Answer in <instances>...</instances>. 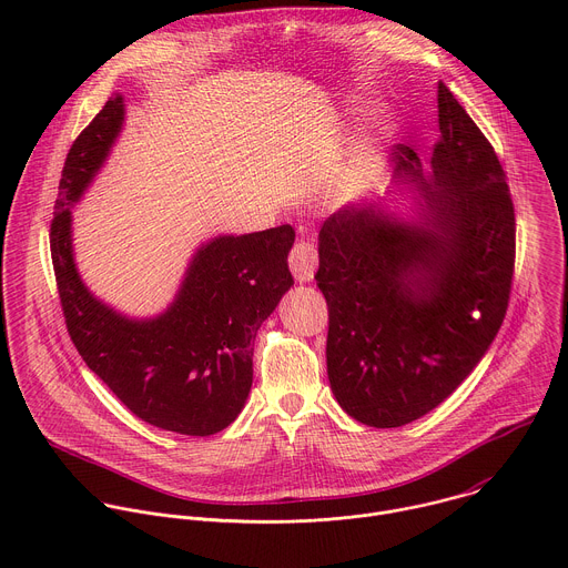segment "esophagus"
Listing matches in <instances>:
<instances>
[{"label":"esophagus","instance_id":"1","mask_svg":"<svg viewBox=\"0 0 568 568\" xmlns=\"http://www.w3.org/2000/svg\"><path fill=\"white\" fill-rule=\"evenodd\" d=\"M290 270L298 283L312 281L316 272V250L310 240H298L290 252Z\"/></svg>","mask_w":568,"mask_h":568}]
</instances>
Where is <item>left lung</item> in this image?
I'll list each match as a JSON object with an SVG mask.
<instances>
[{
  "label": "left lung",
  "mask_w": 568,
  "mask_h": 568,
  "mask_svg": "<svg viewBox=\"0 0 568 568\" xmlns=\"http://www.w3.org/2000/svg\"><path fill=\"white\" fill-rule=\"evenodd\" d=\"M440 139L429 182L418 154L393 150L395 175L418 182L420 224L351 204L318 231L328 379L355 420L390 429L449 397L495 342L513 290L515 206L501 161L438 83Z\"/></svg>",
  "instance_id": "8db88e82"
}]
</instances>
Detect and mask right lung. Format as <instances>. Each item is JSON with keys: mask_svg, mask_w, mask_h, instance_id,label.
Listing matches in <instances>:
<instances>
[{"mask_svg": "<svg viewBox=\"0 0 568 568\" xmlns=\"http://www.w3.org/2000/svg\"><path fill=\"white\" fill-rule=\"evenodd\" d=\"M123 99H110L71 143L51 220V261L67 333L85 364L143 423L211 436L245 407L261 323L294 285V229L220 235L195 254L173 305L132 321L80 281L71 254V206L83 195L121 130Z\"/></svg>", "mask_w": 568, "mask_h": 568, "instance_id": "add662e5", "label": "right lung"}]
</instances>
